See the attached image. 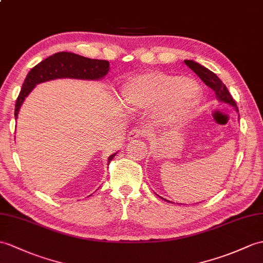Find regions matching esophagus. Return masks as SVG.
I'll return each instance as SVG.
<instances>
[{
  "instance_id": "34e87169",
  "label": "esophagus",
  "mask_w": 263,
  "mask_h": 263,
  "mask_svg": "<svg viewBox=\"0 0 263 263\" xmlns=\"http://www.w3.org/2000/svg\"><path fill=\"white\" fill-rule=\"evenodd\" d=\"M142 133L143 132L140 131L139 129H133V130H131L129 132V134H127V140H129V141H133V140L141 138L142 137Z\"/></svg>"
}]
</instances>
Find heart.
<instances>
[{
  "instance_id": "b5f03b06",
  "label": "heart",
  "mask_w": 263,
  "mask_h": 263,
  "mask_svg": "<svg viewBox=\"0 0 263 263\" xmlns=\"http://www.w3.org/2000/svg\"><path fill=\"white\" fill-rule=\"evenodd\" d=\"M120 100L129 109H152L162 123H180L201 102L199 84L188 77L150 71L127 79Z\"/></svg>"
}]
</instances>
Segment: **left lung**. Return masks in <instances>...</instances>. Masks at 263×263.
<instances>
[{
  "label": "left lung",
  "mask_w": 263,
  "mask_h": 263,
  "mask_svg": "<svg viewBox=\"0 0 263 263\" xmlns=\"http://www.w3.org/2000/svg\"><path fill=\"white\" fill-rule=\"evenodd\" d=\"M185 64L201 79V81H203L207 85V86L214 90L217 101L228 104V105L233 106L235 111L239 112V109H237V106L233 100V97L231 96L229 89L223 84L221 79L216 76V74L211 71L209 68H206V67L201 66L200 64H198L196 62H194V60H185ZM158 196H159V195H158ZM160 198L164 199L162 197H160ZM164 200L169 201L167 199H164ZM169 203H172V201H169Z\"/></svg>",
  "instance_id": "left-lung-1"
}]
</instances>
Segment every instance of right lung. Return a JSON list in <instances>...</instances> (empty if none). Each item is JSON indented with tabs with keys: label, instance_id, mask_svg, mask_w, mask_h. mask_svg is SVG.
Here are the masks:
<instances>
[{
	"label": "right lung",
	"instance_id": "add662e5",
	"mask_svg": "<svg viewBox=\"0 0 263 263\" xmlns=\"http://www.w3.org/2000/svg\"><path fill=\"white\" fill-rule=\"evenodd\" d=\"M109 70V63L107 60L90 59L79 54L62 51L46 58L29 71L22 84V88L15 103L14 117L17 119L22 104L26 97L31 93V90L40 83L58 78H72L84 79V81H99L106 76ZM117 155L108 157L107 163H109Z\"/></svg>",
	"mask_w": 263,
	"mask_h": 263
}]
</instances>
